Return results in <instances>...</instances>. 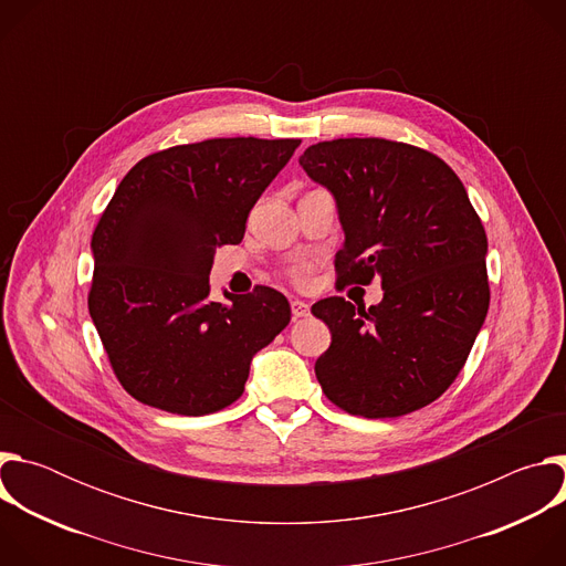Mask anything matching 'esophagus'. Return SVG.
<instances>
[{
    "mask_svg": "<svg viewBox=\"0 0 566 566\" xmlns=\"http://www.w3.org/2000/svg\"><path fill=\"white\" fill-rule=\"evenodd\" d=\"M291 313L295 319L304 317V315H308V304L302 300H291Z\"/></svg>",
    "mask_w": 566,
    "mask_h": 566,
    "instance_id": "1",
    "label": "esophagus"
}]
</instances>
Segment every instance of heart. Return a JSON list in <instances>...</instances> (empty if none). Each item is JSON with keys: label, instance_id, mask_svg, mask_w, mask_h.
I'll list each match as a JSON object with an SVG mask.
<instances>
[{"label": "heart", "instance_id": "1", "mask_svg": "<svg viewBox=\"0 0 566 566\" xmlns=\"http://www.w3.org/2000/svg\"><path fill=\"white\" fill-rule=\"evenodd\" d=\"M297 277H300V280L304 277V269H300V271H297Z\"/></svg>", "mask_w": 566, "mask_h": 566}]
</instances>
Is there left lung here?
Instances as JSON below:
<instances>
[{"label":"left lung","instance_id":"obj_1","mask_svg":"<svg viewBox=\"0 0 566 566\" xmlns=\"http://www.w3.org/2000/svg\"><path fill=\"white\" fill-rule=\"evenodd\" d=\"M300 166L336 201L338 282L382 286L369 308L338 295L311 306L332 332L322 391L349 415H410L452 385L486 319V232L459 177L415 145L325 140Z\"/></svg>","mask_w":566,"mask_h":566}]
</instances>
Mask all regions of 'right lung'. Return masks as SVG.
Listing matches in <instances>:
<instances>
[{
  "mask_svg": "<svg viewBox=\"0 0 566 566\" xmlns=\"http://www.w3.org/2000/svg\"><path fill=\"white\" fill-rule=\"evenodd\" d=\"M297 138H210L145 156L94 237L90 315L120 385L149 408L201 417L234 402L253 356L291 319L269 286L210 300L221 244L289 164Z\"/></svg>",
  "mask_w": 566,
  "mask_h": 566,
  "instance_id": "obj_1",
  "label": "right lung"
}]
</instances>
